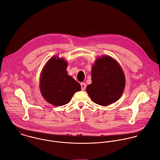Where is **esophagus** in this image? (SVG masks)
Wrapping results in <instances>:
<instances>
[{"instance_id":"obj_1","label":"esophagus","mask_w":160,"mask_h":160,"mask_svg":"<svg viewBox=\"0 0 160 160\" xmlns=\"http://www.w3.org/2000/svg\"><path fill=\"white\" fill-rule=\"evenodd\" d=\"M81 85V88H82V90H85L86 88V84L85 83H81L80 84Z\"/></svg>"}]
</instances>
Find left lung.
I'll use <instances>...</instances> for the list:
<instances>
[{"instance_id": "obj_1", "label": "left lung", "mask_w": 160, "mask_h": 160, "mask_svg": "<svg viewBox=\"0 0 160 160\" xmlns=\"http://www.w3.org/2000/svg\"><path fill=\"white\" fill-rule=\"evenodd\" d=\"M92 83L86 91L97 104L108 106L122 96L125 85L124 73L119 63L109 56L98 58L92 70Z\"/></svg>"}]
</instances>
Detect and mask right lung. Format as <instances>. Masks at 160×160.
<instances>
[{"label": "right lung", "instance_id": "obj_1", "mask_svg": "<svg viewBox=\"0 0 160 160\" xmlns=\"http://www.w3.org/2000/svg\"><path fill=\"white\" fill-rule=\"evenodd\" d=\"M67 67V62L65 59L54 56L46 64L41 74V95L55 106L68 103L74 93L81 90L79 83L68 75Z\"/></svg>", "mask_w": 160, "mask_h": 160}]
</instances>
